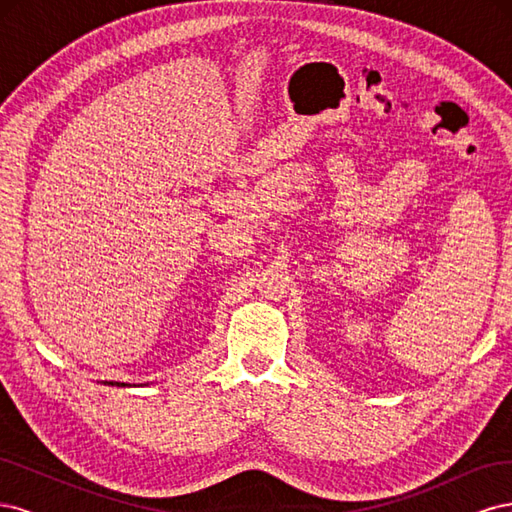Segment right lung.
I'll return each mask as SVG.
<instances>
[{"label": "right lung", "mask_w": 512, "mask_h": 512, "mask_svg": "<svg viewBox=\"0 0 512 512\" xmlns=\"http://www.w3.org/2000/svg\"><path fill=\"white\" fill-rule=\"evenodd\" d=\"M104 384H108V386H132V384H126V382H104Z\"/></svg>", "instance_id": "obj_1"}]
</instances>
